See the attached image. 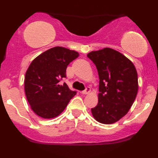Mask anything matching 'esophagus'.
Here are the masks:
<instances>
[{
    "label": "esophagus",
    "mask_w": 158,
    "mask_h": 158,
    "mask_svg": "<svg viewBox=\"0 0 158 158\" xmlns=\"http://www.w3.org/2000/svg\"><path fill=\"white\" fill-rule=\"evenodd\" d=\"M90 92V88H89V87H87L86 88H85V90H83V91H81V94H89Z\"/></svg>",
    "instance_id": "obj_1"
}]
</instances>
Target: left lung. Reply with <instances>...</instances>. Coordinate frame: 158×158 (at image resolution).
<instances>
[{
    "mask_svg": "<svg viewBox=\"0 0 158 158\" xmlns=\"http://www.w3.org/2000/svg\"><path fill=\"white\" fill-rule=\"evenodd\" d=\"M99 74L98 104L93 117L102 124H112L128 113L138 91V77L133 63L122 53L106 48L87 55Z\"/></svg>",
    "mask_w": 158,
    "mask_h": 158,
    "instance_id": "1",
    "label": "left lung"
}]
</instances>
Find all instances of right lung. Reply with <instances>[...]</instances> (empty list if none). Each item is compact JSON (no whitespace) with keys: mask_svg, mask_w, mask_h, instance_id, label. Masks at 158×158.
<instances>
[{"mask_svg":"<svg viewBox=\"0 0 158 158\" xmlns=\"http://www.w3.org/2000/svg\"><path fill=\"white\" fill-rule=\"evenodd\" d=\"M79 57V52L62 47H55L40 54L30 64L25 74L24 90L32 110L39 117H57L68 106L77 92L66 83L68 65Z\"/></svg>","mask_w":158,"mask_h":158,"instance_id":"1","label":"right lung"}]
</instances>
